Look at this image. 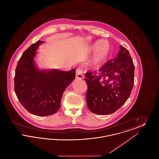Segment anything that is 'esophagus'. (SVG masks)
I'll return each instance as SVG.
<instances>
[{"instance_id": "34e87169", "label": "esophagus", "mask_w": 159, "mask_h": 159, "mask_svg": "<svg viewBox=\"0 0 159 159\" xmlns=\"http://www.w3.org/2000/svg\"><path fill=\"white\" fill-rule=\"evenodd\" d=\"M76 77L77 79H83V70L82 68H77L76 69Z\"/></svg>"}]
</instances>
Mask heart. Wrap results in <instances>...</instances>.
Instances as JSON below:
<instances>
[{"instance_id":"obj_1","label":"heart","mask_w":159,"mask_h":159,"mask_svg":"<svg viewBox=\"0 0 159 159\" xmlns=\"http://www.w3.org/2000/svg\"><path fill=\"white\" fill-rule=\"evenodd\" d=\"M98 48V52L97 56V61L101 60L104 58V57L108 53V46L106 42H102V40L97 41L92 46L93 49H97Z\"/></svg>"}]
</instances>
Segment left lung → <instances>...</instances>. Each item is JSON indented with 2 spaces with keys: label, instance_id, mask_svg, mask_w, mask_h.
Returning a JSON list of instances; mask_svg holds the SVG:
<instances>
[{
  "label": "left lung",
  "instance_id": "obj_1",
  "mask_svg": "<svg viewBox=\"0 0 159 159\" xmlns=\"http://www.w3.org/2000/svg\"><path fill=\"white\" fill-rule=\"evenodd\" d=\"M117 57L99 69L86 73V98L91 112L99 115L113 113L129 98L134 83L135 66L125 47L120 46Z\"/></svg>",
  "mask_w": 159,
  "mask_h": 159
}]
</instances>
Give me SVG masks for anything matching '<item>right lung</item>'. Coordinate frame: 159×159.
I'll use <instances>...</instances> for the list:
<instances>
[{
	"mask_svg": "<svg viewBox=\"0 0 159 159\" xmlns=\"http://www.w3.org/2000/svg\"><path fill=\"white\" fill-rule=\"evenodd\" d=\"M38 40L27 49L18 61L15 70V94L29 113L40 116H49L58 111L65 89L75 79L76 71L58 70L40 71L34 66L33 57Z\"/></svg>",
	"mask_w": 159,
	"mask_h": 159,
	"instance_id": "right-lung-1",
	"label": "right lung"
}]
</instances>
